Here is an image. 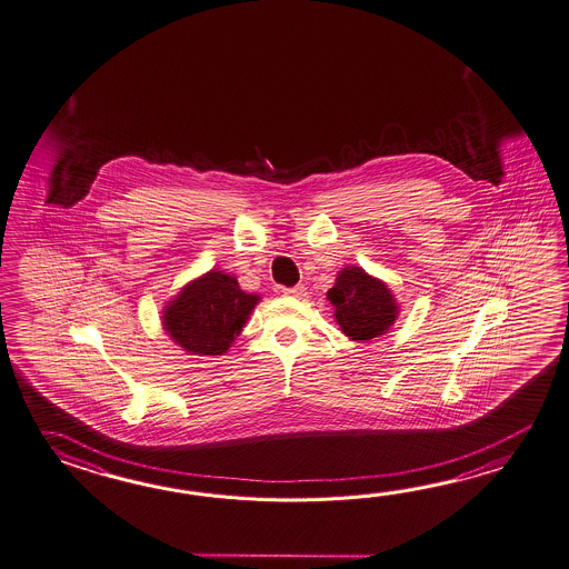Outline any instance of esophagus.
Returning <instances> with one entry per match:
<instances>
[{"label": "esophagus", "mask_w": 569, "mask_h": 569, "mask_svg": "<svg viewBox=\"0 0 569 569\" xmlns=\"http://www.w3.org/2000/svg\"><path fill=\"white\" fill-rule=\"evenodd\" d=\"M286 296H291V298H306V288L303 286H293V288H288V290H283Z\"/></svg>", "instance_id": "obj_1"}]
</instances>
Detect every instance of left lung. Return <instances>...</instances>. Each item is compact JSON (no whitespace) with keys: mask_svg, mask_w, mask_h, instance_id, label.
<instances>
[{"mask_svg":"<svg viewBox=\"0 0 569 569\" xmlns=\"http://www.w3.org/2000/svg\"><path fill=\"white\" fill-rule=\"evenodd\" d=\"M326 298L335 308V322L342 335L360 342L387 335L401 312L383 279L375 278L359 266L342 267Z\"/></svg>","mask_w":569,"mask_h":569,"instance_id":"left-lung-1","label":"left lung"}]
</instances>
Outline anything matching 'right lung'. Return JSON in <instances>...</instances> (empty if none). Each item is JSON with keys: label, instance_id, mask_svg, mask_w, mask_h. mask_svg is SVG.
<instances>
[{"label": "right lung", "instance_id": "obj_1", "mask_svg": "<svg viewBox=\"0 0 569 569\" xmlns=\"http://www.w3.org/2000/svg\"><path fill=\"white\" fill-rule=\"evenodd\" d=\"M259 302L261 296L241 290L234 276L210 269L163 306V330L188 355H224Z\"/></svg>", "mask_w": 569, "mask_h": 569}]
</instances>
